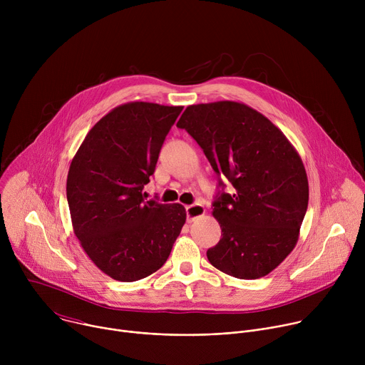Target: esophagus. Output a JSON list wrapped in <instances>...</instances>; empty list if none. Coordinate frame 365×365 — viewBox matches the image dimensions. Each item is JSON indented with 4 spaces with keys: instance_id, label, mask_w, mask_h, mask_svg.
<instances>
[{
    "instance_id": "34e87169",
    "label": "esophagus",
    "mask_w": 365,
    "mask_h": 365,
    "mask_svg": "<svg viewBox=\"0 0 365 365\" xmlns=\"http://www.w3.org/2000/svg\"><path fill=\"white\" fill-rule=\"evenodd\" d=\"M205 206L202 203H193V205H187L186 206V218L187 222H193L195 220H197L199 217L205 215Z\"/></svg>"
}]
</instances>
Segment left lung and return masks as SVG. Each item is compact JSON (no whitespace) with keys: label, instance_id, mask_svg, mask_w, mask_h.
Wrapping results in <instances>:
<instances>
[{"label":"left lung","instance_id":"8db88e82","mask_svg":"<svg viewBox=\"0 0 365 365\" xmlns=\"http://www.w3.org/2000/svg\"><path fill=\"white\" fill-rule=\"evenodd\" d=\"M178 127L235 189L214 202L222 234L206 251L210 263L242 280L267 276L296 247L307 210L309 183L299 153L269 118L235 101L189 106Z\"/></svg>","mask_w":365,"mask_h":365}]
</instances>
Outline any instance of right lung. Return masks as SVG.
Returning <instances> with one entry per match:
<instances>
[{"mask_svg": "<svg viewBox=\"0 0 365 365\" xmlns=\"http://www.w3.org/2000/svg\"><path fill=\"white\" fill-rule=\"evenodd\" d=\"M182 110L123 103L89 130L72 159L66 196L73 232L92 263L114 280L158 272L186 221L183 205L145 200L143 193Z\"/></svg>", "mask_w": 365, "mask_h": 365, "instance_id": "right-lung-1", "label": "right lung"}]
</instances>
